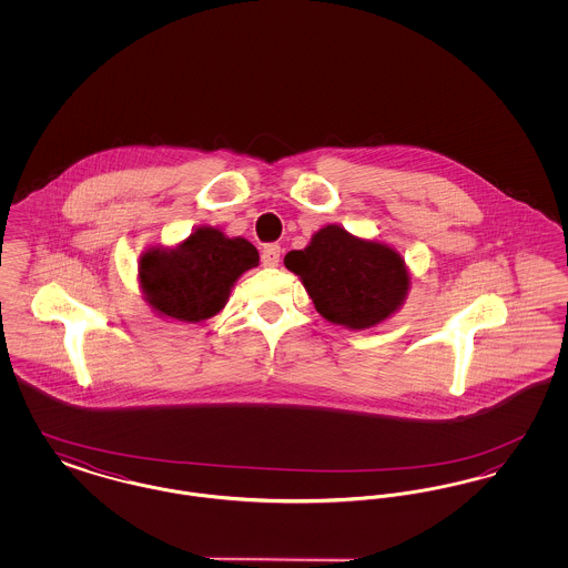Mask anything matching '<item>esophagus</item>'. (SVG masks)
I'll return each instance as SVG.
<instances>
[{
	"instance_id": "1",
	"label": "esophagus",
	"mask_w": 568,
	"mask_h": 568,
	"mask_svg": "<svg viewBox=\"0 0 568 568\" xmlns=\"http://www.w3.org/2000/svg\"><path fill=\"white\" fill-rule=\"evenodd\" d=\"M281 262V246L278 244H266L262 251V264L266 268H274Z\"/></svg>"
}]
</instances>
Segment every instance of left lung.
Here are the masks:
<instances>
[{"mask_svg":"<svg viewBox=\"0 0 568 568\" xmlns=\"http://www.w3.org/2000/svg\"><path fill=\"white\" fill-rule=\"evenodd\" d=\"M285 266L300 276L320 315L353 329L394 315L410 285L400 253L355 239L338 225H325L306 248L290 251Z\"/></svg>","mask_w":568,"mask_h":568,"instance_id":"8db88e82","label":"left lung"}]
</instances>
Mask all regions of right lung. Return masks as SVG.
<instances>
[{"label": "right lung", "mask_w": 568, "mask_h": 568, "mask_svg": "<svg viewBox=\"0 0 568 568\" xmlns=\"http://www.w3.org/2000/svg\"><path fill=\"white\" fill-rule=\"evenodd\" d=\"M257 262L260 253L248 241L202 225L176 248H149L138 274L146 302L160 315L195 324L216 315L236 278Z\"/></svg>", "instance_id": "1"}]
</instances>
